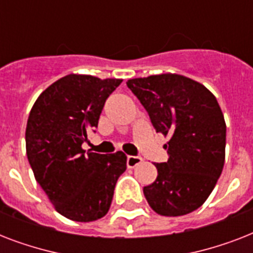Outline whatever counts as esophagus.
<instances>
[{
    "instance_id": "esophagus-1",
    "label": "esophagus",
    "mask_w": 253,
    "mask_h": 253,
    "mask_svg": "<svg viewBox=\"0 0 253 253\" xmlns=\"http://www.w3.org/2000/svg\"><path fill=\"white\" fill-rule=\"evenodd\" d=\"M143 159L140 156H127V168H135V167L140 164Z\"/></svg>"
}]
</instances>
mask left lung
I'll return each instance as SVG.
<instances>
[{
  "label": "left lung",
  "instance_id": "obj_1",
  "mask_svg": "<svg viewBox=\"0 0 253 253\" xmlns=\"http://www.w3.org/2000/svg\"><path fill=\"white\" fill-rule=\"evenodd\" d=\"M127 86L147 110L156 132L169 136L168 162L143 188L160 215L178 216L204 205L224 166L226 122L208 87L176 73L131 79Z\"/></svg>",
  "mask_w": 253,
  "mask_h": 253
}]
</instances>
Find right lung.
Here are the masks:
<instances>
[{"label":"right lung","mask_w":253,"mask_h":253,"mask_svg":"<svg viewBox=\"0 0 253 253\" xmlns=\"http://www.w3.org/2000/svg\"><path fill=\"white\" fill-rule=\"evenodd\" d=\"M122 80L68 75L49 85L34 103L26 127V152L35 180L61 215L93 222L110 209L126 170L122 151L101 155L81 144L98 126L107 97Z\"/></svg>","instance_id":"obj_1"}]
</instances>
